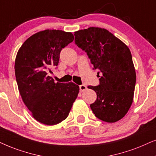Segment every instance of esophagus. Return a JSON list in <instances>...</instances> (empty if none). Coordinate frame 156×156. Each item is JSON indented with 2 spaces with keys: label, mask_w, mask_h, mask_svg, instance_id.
I'll list each match as a JSON object with an SVG mask.
<instances>
[{
  "label": "esophagus",
  "mask_w": 156,
  "mask_h": 156,
  "mask_svg": "<svg viewBox=\"0 0 156 156\" xmlns=\"http://www.w3.org/2000/svg\"><path fill=\"white\" fill-rule=\"evenodd\" d=\"M79 88H80V92H83V91L86 90L87 89V86H86V85H80V86H79Z\"/></svg>",
  "instance_id": "34e87169"
}]
</instances>
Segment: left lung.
<instances>
[{"label": "left lung", "mask_w": 156, "mask_h": 156, "mask_svg": "<svg viewBox=\"0 0 156 156\" xmlns=\"http://www.w3.org/2000/svg\"><path fill=\"white\" fill-rule=\"evenodd\" d=\"M74 35L76 44L86 52L98 75L101 73L99 86H88L97 95L91 110L103 121H118L133 101L136 74L130 49L105 28L90 27Z\"/></svg>", "instance_id": "1"}]
</instances>
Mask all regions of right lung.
Here are the masks:
<instances>
[{
	"label": "right lung",
	"mask_w": 156,
	"mask_h": 156,
	"mask_svg": "<svg viewBox=\"0 0 156 156\" xmlns=\"http://www.w3.org/2000/svg\"><path fill=\"white\" fill-rule=\"evenodd\" d=\"M73 40L72 33L47 29L29 37L16 55L15 75L23 101L33 117L45 125L65 120L79 93L73 82L55 83L48 76L51 68L58 64L62 48Z\"/></svg>",
	"instance_id": "1"
}]
</instances>
